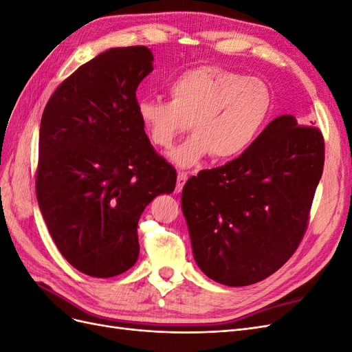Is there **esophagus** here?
Listing matches in <instances>:
<instances>
[{
  "label": "esophagus",
  "instance_id": "34e87169",
  "mask_svg": "<svg viewBox=\"0 0 352 352\" xmlns=\"http://www.w3.org/2000/svg\"><path fill=\"white\" fill-rule=\"evenodd\" d=\"M186 180H188V175L185 172H179L177 182H176V192H180V190H182L184 185L186 184Z\"/></svg>",
  "mask_w": 352,
  "mask_h": 352
}]
</instances>
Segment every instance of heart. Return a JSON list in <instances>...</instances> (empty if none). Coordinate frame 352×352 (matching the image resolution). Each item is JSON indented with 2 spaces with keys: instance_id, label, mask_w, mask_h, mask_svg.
I'll return each instance as SVG.
<instances>
[{
  "instance_id": "heart-1",
  "label": "heart",
  "mask_w": 352,
  "mask_h": 352,
  "mask_svg": "<svg viewBox=\"0 0 352 352\" xmlns=\"http://www.w3.org/2000/svg\"><path fill=\"white\" fill-rule=\"evenodd\" d=\"M168 101L140 98L136 116L150 142L172 146L189 129L194 135L170 151L177 167L190 168L212 154L217 160L241 155L257 140L272 110L265 82L217 66L179 74L167 87Z\"/></svg>"
}]
</instances>
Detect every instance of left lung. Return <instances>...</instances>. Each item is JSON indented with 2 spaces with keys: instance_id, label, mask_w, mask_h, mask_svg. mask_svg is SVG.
Returning <instances> with one entry per match:
<instances>
[{
  "instance_id": "left-lung-1",
  "label": "left lung",
  "mask_w": 352,
  "mask_h": 352,
  "mask_svg": "<svg viewBox=\"0 0 352 352\" xmlns=\"http://www.w3.org/2000/svg\"><path fill=\"white\" fill-rule=\"evenodd\" d=\"M323 164L322 132L283 114L238 158L188 179L182 211L198 267L228 286L279 270L304 236Z\"/></svg>"
}]
</instances>
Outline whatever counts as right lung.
I'll list each match as a JSON object with an SVG mask.
<instances>
[{"label": "right lung", "instance_id": "obj_1", "mask_svg": "<svg viewBox=\"0 0 352 352\" xmlns=\"http://www.w3.org/2000/svg\"><path fill=\"white\" fill-rule=\"evenodd\" d=\"M153 61L144 45L101 52L60 85L41 119L38 204L63 257L92 278L132 267L142 211L176 186L136 116Z\"/></svg>", "mask_w": 352, "mask_h": 352}]
</instances>
